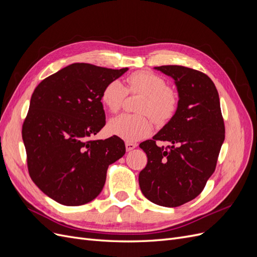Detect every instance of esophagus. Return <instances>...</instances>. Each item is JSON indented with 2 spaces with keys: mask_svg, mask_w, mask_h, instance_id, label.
<instances>
[{
  "mask_svg": "<svg viewBox=\"0 0 257 257\" xmlns=\"http://www.w3.org/2000/svg\"><path fill=\"white\" fill-rule=\"evenodd\" d=\"M136 147H137V145L134 144V143H130V142H126V143H125V148H126V151H127V152H128V151H132L133 149H135Z\"/></svg>",
  "mask_w": 257,
  "mask_h": 257,
  "instance_id": "esophagus-1",
  "label": "esophagus"
}]
</instances>
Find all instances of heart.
<instances>
[{"mask_svg":"<svg viewBox=\"0 0 257 257\" xmlns=\"http://www.w3.org/2000/svg\"><path fill=\"white\" fill-rule=\"evenodd\" d=\"M126 91L143 95L137 106V112L142 114H120L110 120L108 128L111 134L127 142L139 141L151 133L152 121L148 115L163 124L172 119L177 110V92L167 87L161 76L146 71L132 74L127 78L126 89L120 80L107 83L102 93V102L111 112H116L126 96Z\"/></svg>","mask_w":257,"mask_h":257,"instance_id":"1","label":"heart"}]
</instances>
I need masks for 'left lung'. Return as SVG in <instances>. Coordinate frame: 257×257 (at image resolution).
<instances>
[{
	"mask_svg": "<svg viewBox=\"0 0 257 257\" xmlns=\"http://www.w3.org/2000/svg\"><path fill=\"white\" fill-rule=\"evenodd\" d=\"M175 80L179 103L173 118L139 147L148 163L138 177L146 198L178 207L198 196L213 174L225 138L219 93L209 77L179 65L154 67ZM169 141L168 150L156 141Z\"/></svg>",
	"mask_w": 257,
	"mask_h": 257,
	"instance_id": "obj_1",
	"label": "left lung"
}]
</instances>
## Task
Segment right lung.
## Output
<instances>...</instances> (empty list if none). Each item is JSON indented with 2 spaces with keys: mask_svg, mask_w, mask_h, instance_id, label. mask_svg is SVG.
I'll return each mask as SVG.
<instances>
[{
  "mask_svg": "<svg viewBox=\"0 0 257 257\" xmlns=\"http://www.w3.org/2000/svg\"><path fill=\"white\" fill-rule=\"evenodd\" d=\"M128 68L74 63L35 88L22 126L28 168L44 194L64 206L96 198L108 166L125 153L118 136L90 141L106 123L104 88Z\"/></svg>",
  "mask_w": 257,
  "mask_h": 257,
  "instance_id": "right-lung-1",
  "label": "right lung"
}]
</instances>
